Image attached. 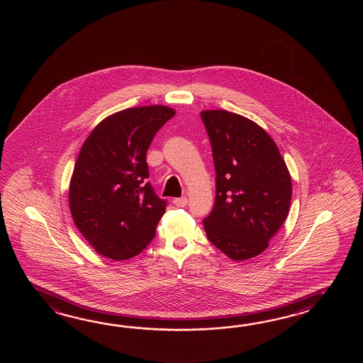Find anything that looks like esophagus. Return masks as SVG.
Here are the masks:
<instances>
[{"label": "esophagus", "instance_id": "1", "mask_svg": "<svg viewBox=\"0 0 363 363\" xmlns=\"http://www.w3.org/2000/svg\"><path fill=\"white\" fill-rule=\"evenodd\" d=\"M174 205L178 208H184L185 205L188 203V199L186 197H179V199H174Z\"/></svg>", "mask_w": 363, "mask_h": 363}]
</instances>
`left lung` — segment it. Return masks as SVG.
Here are the masks:
<instances>
[{
	"label": "left lung",
	"instance_id": "8db88e82",
	"mask_svg": "<svg viewBox=\"0 0 363 363\" xmlns=\"http://www.w3.org/2000/svg\"><path fill=\"white\" fill-rule=\"evenodd\" d=\"M216 166V203L203 219L208 239L233 261L261 255L286 222L292 180L261 125L227 110H203Z\"/></svg>",
	"mask_w": 363,
	"mask_h": 363
}]
</instances>
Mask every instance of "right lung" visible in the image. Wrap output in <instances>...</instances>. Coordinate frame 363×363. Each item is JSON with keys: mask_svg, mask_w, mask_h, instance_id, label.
I'll use <instances>...</instances> for the list:
<instances>
[{"mask_svg": "<svg viewBox=\"0 0 363 363\" xmlns=\"http://www.w3.org/2000/svg\"><path fill=\"white\" fill-rule=\"evenodd\" d=\"M174 116L163 105L125 108L101 121L80 149L69 180V211L102 257L130 259L155 239L166 201L145 183L147 152Z\"/></svg>", "mask_w": 363, "mask_h": 363, "instance_id": "add662e5", "label": "right lung"}]
</instances>
